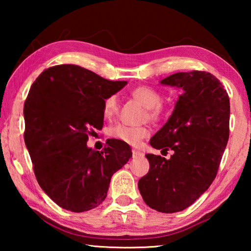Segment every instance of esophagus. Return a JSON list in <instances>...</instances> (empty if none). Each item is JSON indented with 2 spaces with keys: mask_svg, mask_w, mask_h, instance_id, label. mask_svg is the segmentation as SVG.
I'll return each instance as SVG.
<instances>
[{
  "mask_svg": "<svg viewBox=\"0 0 251 251\" xmlns=\"http://www.w3.org/2000/svg\"><path fill=\"white\" fill-rule=\"evenodd\" d=\"M143 156H144V154H143V152L139 151H136V150L133 151V157H134V158H137V157H143Z\"/></svg>",
  "mask_w": 251,
  "mask_h": 251,
  "instance_id": "obj_1",
  "label": "esophagus"
}]
</instances>
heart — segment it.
Masks as SVG:
<instances>
[{
  "instance_id": "heart-1",
  "label": "heart",
  "mask_w": 251,
  "mask_h": 251,
  "mask_svg": "<svg viewBox=\"0 0 251 251\" xmlns=\"http://www.w3.org/2000/svg\"><path fill=\"white\" fill-rule=\"evenodd\" d=\"M131 96L148 108V117L151 120H158L163 114L161 108V96L158 91L148 86H139L131 91ZM118 112V97L113 94L106 97L103 101V115L106 118H112ZM150 130L146 127H134L124 124H118L110 130V136L128 145L137 146L142 139L148 137Z\"/></svg>"
}]
</instances>
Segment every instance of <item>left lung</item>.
<instances>
[{"mask_svg":"<svg viewBox=\"0 0 251 251\" xmlns=\"http://www.w3.org/2000/svg\"><path fill=\"white\" fill-rule=\"evenodd\" d=\"M160 84L181 94L166 124L150 144L171 158L147 154L150 172L138 181L144 201L172 214L186 209L209 188L229 138L230 105L224 85L208 72L173 74Z\"/></svg>","mask_w":251,"mask_h":251,"instance_id":"left-lung-1","label":"left lung"}]
</instances>
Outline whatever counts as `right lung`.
Masks as SVG:
<instances>
[{"label":"right lung","mask_w":251,"mask_h":251,"mask_svg":"<svg viewBox=\"0 0 251 251\" xmlns=\"http://www.w3.org/2000/svg\"><path fill=\"white\" fill-rule=\"evenodd\" d=\"M126 84L73 64L50 67L33 83L24 141L37 182L59 207L83 212L100 205L114 173L133 155L118 139H108L101 151L86 145L88 135L103 128L104 100Z\"/></svg>","instance_id":"obj_1"}]
</instances>
